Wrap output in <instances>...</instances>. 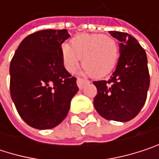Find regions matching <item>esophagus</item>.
I'll list each match as a JSON object with an SVG mask.
<instances>
[{"label":"esophagus","instance_id":"esophagus-1","mask_svg":"<svg viewBox=\"0 0 159 159\" xmlns=\"http://www.w3.org/2000/svg\"><path fill=\"white\" fill-rule=\"evenodd\" d=\"M89 84V81L81 79V78H77V85H78L79 89H83L84 84Z\"/></svg>","mask_w":159,"mask_h":159}]
</instances>
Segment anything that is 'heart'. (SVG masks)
<instances>
[{"mask_svg":"<svg viewBox=\"0 0 159 159\" xmlns=\"http://www.w3.org/2000/svg\"><path fill=\"white\" fill-rule=\"evenodd\" d=\"M61 53L68 72L75 73L82 59L84 75L101 77L114 69L119 59V45L110 36L80 34L72 39L71 46L62 45Z\"/></svg>","mask_w":159,"mask_h":159,"instance_id":"b5f03b06","label":"heart"}]
</instances>
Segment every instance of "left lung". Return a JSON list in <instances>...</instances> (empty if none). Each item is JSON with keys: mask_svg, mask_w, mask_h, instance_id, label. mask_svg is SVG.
<instances>
[{"mask_svg": "<svg viewBox=\"0 0 159 159\" xmlns=\"http://www.w3.org/2000/svg\"><path fill=\"white\" fill-rule=\"evenodd\" d=\"M110 34L119 40L120 57L110 79L93 82L98 89L94 106L104 119L125 122L134 119L145 103L150 84L147 57L133 36L118 31Z\"/></svg>", "mask_w": 159, "mask_h": 159, "instance_id": "1", "label": "left lung"}]
</instances>
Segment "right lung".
I'll return each mask as SVG.
<instances>
[{
    "label": "right lung",
    "instance_id": "add662e5",
    "mask_svg": "<svg viewBox=\"0 0 159 159\" xmlns=\"http://www.w3.org/2000/svg\"><path fill=\"white\" fill-rule=\"evenodd\" d=\"M68 38L66 29L33 33L20 43L11 61V98L20 117L33 128L59 125L79 90L61 59V44Z\"/></svg>",
    "mask_w": 159,
    "mask_h": 159
}]
</instances>
